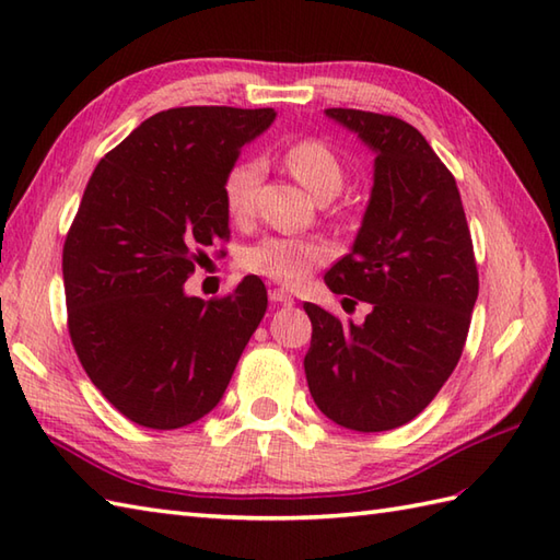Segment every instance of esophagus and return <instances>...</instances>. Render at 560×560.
Here are the masks:
<instances>
[{
  "instance_id": "34e87169",
  "label": "esophagus",
  "mask_w": 560,
  "mask_h": 560,
  "mask_svg": "<svg viewBox=\"0 0 560 560\" xmlns=\"http://www.w3.org/2000/svg\"><path fill=\"white\" fill-rule=\"evenodd\" d=\"M269 301L273 305H293V295L289 291H283V289H271L269 291Z\"/></svg>"
}]
</instances>
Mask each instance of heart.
<instances>
[{"label":"heart","mask_w":560,"mask_h":560,"mask_svg":"<svg viewBox=\"0 0 560 560\" xmlns=\"http://www.w3.org/2000/svg\"><path fill=\"white\" fill-rule=\"evenodd\" d=\"M283 163L291 175L299 180L307 192L319 201H327L339 195L343 185V165L337 151L323 139H301L283 151ZM265 177V163L249 156L235 161L223 177V207L231 221L245 223L253 219L257 187ZM329 257V247L315 237H291V235H269L265 241L249 245L241 265L247 271H255L259 277L271 281L303 283L311 271L323 265Z\"/></svg>","instance_id":"1"}]
</instances>
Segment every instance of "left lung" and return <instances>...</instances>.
I'll return each mask as SVG.
<instances>
[{
  "label": "left lung",
  "mask_w": 560,
  "mask_h": 560,
  "mask_svg": "<svg viewBox=\"0 0 560 560\" xmlns=\"http://www.w3.org/2000/svg\"><path fill=\"white\" fill-rule=\"evenodd\" d=\"M325 113L375 151L359 235L325 283L373 311L363 325H347L305 303V377L327 419L361 433L392 431L433 401L459 361L479 295L471 233L455 177L419 129L392 115Z\"/></svg>",
  "instance_id": "8db88e82"
}]
</instances>
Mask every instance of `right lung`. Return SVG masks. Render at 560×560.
<instances>
[{"label": "right lung", "mask_w": 560, "mask_h": 560, "mask_svg": "<svg viewBox=\"0 0 560 560\" xmlns=\"http://www.w3.org/2000/svg\"><path fill=\"white\" fill-rule=\"evenodd\" d=\"M273 117L225 105L156 113L83 189L62 253L69 337L129 421L173 431L207 416L267 313L257 277L213 301L187 295L185 281L229 241L223 177Z\"/></svg>", "instance_id": "1"}]
</instances>
